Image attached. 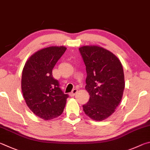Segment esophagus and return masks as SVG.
<instances>
[{"mask_svg": "<svg viewBox=\"0 0 150 150\" xmlns=\"http://www.w3.org/2000/svg\"><path fill=\"white\" fill-rule=\"evenodd\" d=\"M77 92H78V90H77L76 88H75V89H74V90H72V91L70 93V96H74Z\"/></svg>", "mask_w": 150, "mask_h": 150, "instance_id": "1", "label": "esophagus"}]
</instances>
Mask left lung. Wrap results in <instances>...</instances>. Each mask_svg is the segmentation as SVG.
<instances>
[{
    "instance_id": "8db88e82",
    "label": "left lung",
    "mask_w": 150,
    "mask_h": 150,
    "mask_svg": "<svg viewBox=\"0 0 150 150\" xmlns=\"http://www.w3.org/2000/svg\"><path fill=\"white\" fill-rule=\"evenodd\" d=\"M86 65V90L90 99L83 105L86 115L103 120L113 113L122 99L125 76L119 59L108 50L98 46L79 49Z\"/></svg>"
}]
</instances>
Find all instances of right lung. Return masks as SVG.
Wrapping results in <instances>:
<instances>
[{"label":"right lung","instance_id":"right-lung-1","mask_svg":"<svg viewBox=\"0 0 150 150\" xmlns=\"http://www.w3.org/2000/svg\"><path fill=\"white\" fill-rule=\"evenodd\" d=\"M67 50L65 47H49L31 55L22 76V91L29 108L37 116L51 120L64 111L68 94L52 76V69Z\"/></svg>","mask_w":150,"mask_h":150}]
</instances>
